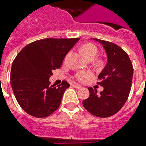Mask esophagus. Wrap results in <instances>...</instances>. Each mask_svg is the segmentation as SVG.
Wrapping results in <instances>:
<instances>
[{
  "instance_id": "1",
  "label": "esophagus",
  "mask_w": 146,
  "mask_h": 146,
  "mask_svg": "<svg viewBox=\"0 0 146 146\" xmlns=\"http://www.w3.org/2000/svg\"><path fill=\"white\" fill-rule=\"evenodd\" d=\"M73 87H74L75 88H81V85H77V84H73Z\"/></svg>"
}]
</instances>
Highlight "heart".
Segmentation results:
<instances>
[{"label": "heart", "mask_w": 146, "mask_h": 146, "mask_svg": "<svg viewBox=\"0 0 146 146\" xmlns=\"http://www.w3.org/2000/svg\"><path fill=\"white\" fill-rule=\"evenodd\" d=\"M81 52L86 59L90 58H94L98 54V49L94 44L86 43L81 47ZM90 76H91V73H88V72H82V73H77L75 78L78 81L84 82L88 79H89Z\"/></svg>", "instance_id": "1"}]
</instances>
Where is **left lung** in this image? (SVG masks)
<instances>
[{
  "label": "left lung",
  "instance_id": "obj_1",
  "mask_svg": "<svg viewBox=\"0 0 146 146\" xmlns=\"http://www.w3.org/2000/svg\"><path fill=\"white\" fill-rule=\"evenodd\" d=\"M106 51L107 63L98 76V85L104 87L98 94L89 87L90 95L82 101L83 106L92 115L100 118L113 115L122 108L128 98L132 83V63L122 48L115 43L94 39Z\"/></svg>",
  "mask_w": 146,
  "mask_h": 146
}]
</instances>
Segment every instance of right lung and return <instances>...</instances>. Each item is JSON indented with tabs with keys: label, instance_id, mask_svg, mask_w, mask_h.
I'll list each match as a JSON object with an SVG mask.
<instances>
[{
	"label": "right lung",
	"instance_id": "add662e5",
	"mask_svg": "<svg viewBox=\"0 0 146 146\" xmlns=\"http://www.w3.org/2000/svg\"><path fill=\"white\" fill-rule=\"evenodd\" d=\"M79 38H47L25 46L14 59L10 83L15 99L22 110L36 118L50 115L59 107L66 81L58 87L50 85L52 71L60 68L66 54Z\"/></svg>",
	"mask_w": 146,
	"mask_h": 146
}]
</instances>
